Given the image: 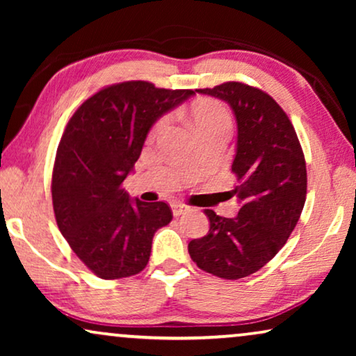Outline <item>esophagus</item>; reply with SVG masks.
<instances>
[{"mask_svg": "<svg viewBox=\"0 0 356 356\" xmlns=\"http://www.w3.org/2000/svg\"><path fill=\"white\" fill-rule=\"evenodd\" d=\"M172 211H173L175 217H179L181 213H186L189 211V207L184 206V204H181V202H175V204H172Z\"/></svg>", "mask_w": 356, "mask_h": 356, "instance_id": "obj_1", "label": "esophagus"}]
</instances>
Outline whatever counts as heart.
Masks as SVG:
<instances>
[{
    "label": "heart",
    "instance_id": "heart-1",
    "mask_svg": "<svg viewBox=\"0 0 356 356\" xmlns=\"http://www.w3.org/2000/svg\"><path fill=\"white\" fill-rule=\"evenodd\" d=\"M193 123L196 131L202 129H213V128H230V116L228 111L222 104H218L216 100H201L199 104L193 106L191 111ZM168 124V116H162V118L155 121L150 131V136H155L162 133Z\"/></svg>",
    "mask_w": 356,
    "mask_h": 356
}]
</instances>
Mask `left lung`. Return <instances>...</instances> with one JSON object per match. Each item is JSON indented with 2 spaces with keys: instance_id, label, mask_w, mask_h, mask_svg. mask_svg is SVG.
Listing matches in <instances>:
<instances>
[{
  "instance_id": "1",
  "label": "left lung",
  "mask_w": 356,
  "mask_h": 356,
  "mask_svg": "<svg viewBox=\"0 0 356 356\" xmlns=\"http://www.w3.org/2000/svg\"><path fill=\"white\" fill-rule=\"evenodd\" d=\"M196 92L227 102L235 113L232 172L240 184L232 193L241 207L233 218L204 211L211 228L189 241L188 251L199 269L220 279H243L264 267L298 223L308 183L303 149L289 116L261 89L223 82Z\"/></svg>"
}]
</instances>
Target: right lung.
Masks as SVG:
<instances>
[{"label":"right lung","instance_id":"obj_1","mask_svg":"<svg viewBox=\"0 0 356 356\" xmlns=\"http://www.w3.org/2000/svg\"><path fill=\"white\" fill-rule=\"evenodd\" d=\"M191 95L120 82L89 97L67 121L53 167V211L71 250L100 279L139 274L155 232L172 222L167 202L131 201L123 181L155 121Z\"/></svg>","mask_w":356,"mask_h":356}]
</instances>
